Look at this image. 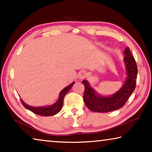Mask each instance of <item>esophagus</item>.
Masks as SVG:
<instances>
[{
  "label": "esophagus",
  "mask_w": 152,
  "mask_h": 152,
  "mask_svg": "<svg viewBox=\"0 0 152 152\" xmlns=\"http://www.w3.org/2000/svg\"><path fill=\"white\" fill-rule=\"evenodd\" d=\"M86 76H87V74L85 71H80L78 74V78L80 80L84 79L86 77Z\"/></svg>",
  "instance_id": "34e87169"
}]
</instances>
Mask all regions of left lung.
Instances as JSON below:
<instances>
[{
    "label": "left lung",
    "mask_w": 152,
    "mask_h": 152,
    "mask_svg": "<svg viewBox=\"0 0 152 152\" xmlns=\"http://www.w3.org/2000/svg\"><path fill=\"white\" fill-rule=\"evenodd\" d=\"M125 56L123 59L127 77L121 88L110 96H102L97 93L90 85L89 82L84 80V101L86 106L93 112L107 113L116 110L124 106L129 98L135 88L137 68L134 58L128 47L124 51Z\"/></svg>",
    "instance_id": "obj_1"
}]
</instances>
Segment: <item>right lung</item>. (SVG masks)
Wrapping results in <instances>:
<instances>
[{
	"instance_id": "right-lung-1",
	"label": "right lung",
	"mask_w": 152,
	"mask_h": 152,
	"mask_svg": "<svg viewBox=\"0 0 152 152\" xmlns=\"http://www.w3.org/2000/svg\"><path fill=\"white\" fill-rule=\"evenodd\" d=\"M74 84V82L70 84H69L68 86L64 88L62 91L60 92V95H59V99L57 101H56L54 104L50 105V106L48 107H31L30 105H28L26 103L23 101V100L20 99L22 104L23 106L26 108L27 109L31 110L35 114L41 115V116H52L57 114L60 111L61 108L63 107L64 104V99L65 95L68 93V92L70 91L72 87L73 84Z\"/></svg>"
}]
</instances>
